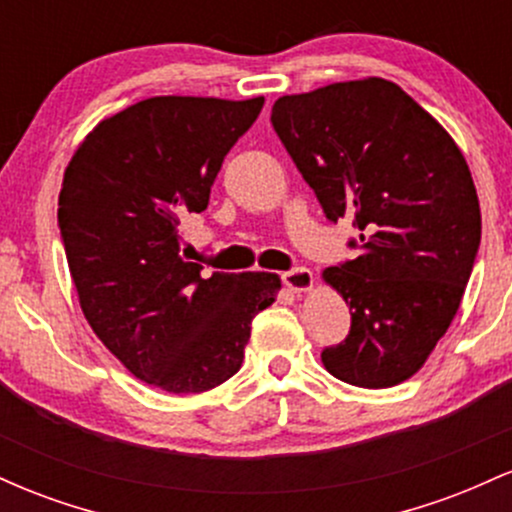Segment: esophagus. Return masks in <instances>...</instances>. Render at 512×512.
I'll list each match as a JSON object with an SVG mask.
<instances>
[{
  "label": "esophagus",
  "mask_w": 512,
  "mask_h": 512,
  "mask_svg": "<svg viewBox=\"0 0 512 512\" xmlns=\"http://www.w3.org/2000/svg\"><path fill=\"white\" fill-rule=\"evenodd\" d=\"M281 281H284V286L293 293H301V291H308L310 286H313V272H310L308 267H293L289 272L281 274Z\"/></svg>",
  "instance_id": "1"
}]
</instances>
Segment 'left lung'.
<instances>
[{
	"label": "left lung",
	"mask_w": 512,
	"mask_h": 512,
	"mask_svg": "<svg viewBox=\"0 0 512 512\" xmlns=\"http://www.w3.org/2000/svg\"><path fill=\"white\" fill-rule=\"evenodd\" d=\"M272 127L327 219L361 231L356 260L322 272L351 310L322 363L356 387L404 383L450 327L477 260L481 211L462 151L375 76L279 98Z\"/></svg>",
	"instance_id": "obj_1"
}]
</instances>
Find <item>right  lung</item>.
Wrapping results in <instances>:
<instances>
[{
  "label": "right lung",
  "instance_id": "1",
  "mask_svg": "<svg viewBox=\"0 0 512 512\" xmlns=\"http://www.w3.org/2000/svg\"><path fill=\"white\" fill-rule=\"evenodd\" d=\"M264 98L156 96L93 129L64 173L57 223L81 310L146 385L207 392L236 375L276 274H202L180 223L207 209L223 158Z\"/></svg>",
  "mask_w": 512,
  "mask_h": 512
}]
</instances>
